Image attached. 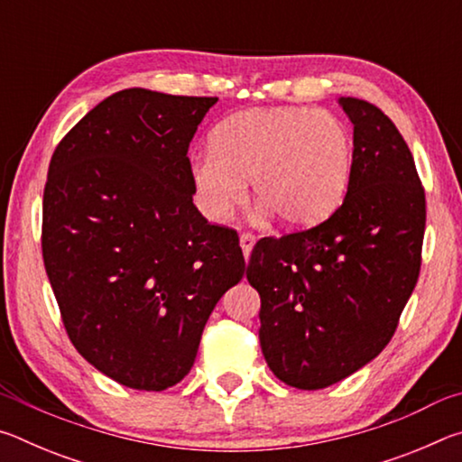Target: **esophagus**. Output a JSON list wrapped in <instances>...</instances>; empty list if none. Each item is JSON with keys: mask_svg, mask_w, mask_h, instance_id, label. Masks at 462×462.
<instances>
[{"mask_svg": "<svg viewBox=\"0 0 462 462\" xmlns=\"http://www.w3.org/2000/svg\"><path fill=\"white\" fill-rule=\"evenodd\" d=\"M254 242H256V238H254L250 232H242V234H240V248H242V254H245L246 261H248L250 253H253Z\"/></svg>", "mask_w": 462, "mask_h": 462, "instance_id": "1", "label": "esophagus"}]
</instances>
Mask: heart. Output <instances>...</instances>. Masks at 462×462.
Segmentation results:
<instances>
[{
  "mask_svg": "<svg viewBox=\"0 0 462 462\" xmlns=\"http://www.w3.org/2000/svg\"><path fill=\"white\" fill-rule=\"evenodd\" d=\"M214 152L193 154L195 199L212 222H224L246 195V181L263 214L289 228L332 214L348 189L353 136L326 109H248L220 124Z\"/></svg>",
  "mask_w": 462,
  "mask_h": 462,
  "instance_id": "b5f03b06",
  "label": "heart"
}]
</instances>
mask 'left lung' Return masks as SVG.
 Returning a JSON list of instances; mask_svg holds the SVG:
<instances>
[{"label": "left lung", "mask_w": 462, "mask_h": 462, "mask_svg": "<svg viewBox=\"0 0 462 462\" xmlns=\"http://www.w3.org/2000/svg\"><path fill=\"white\" fill-rule=\"evenodd\" d=\"M353 122L342 206L316 228L263 238L246 279L261 295V348L275 377L324 389L371 363L418 283L426 195L400 130L379 107L340 97Z\"/></svg>", "instance_id": "left-lung-1"}]
</instances>
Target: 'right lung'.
Listing matches in <instances>:
<instances>
[{
    "mask_svg": "<svg viewBox=\"0 0 462 462\" xmlns=\"http://www.w3.org/2000/svg\"><path fill=\"white\" fill-rule=\"evenodd\" d=\"M216 101L118 91L51 159L46 275L73 346L120 385H177L216 303L245 275L238 234L193 206L187 148Z\"/></svg>",
    "mask_w": 462,
    "mask_h": 462,
    "instance_id": "right-lung-1",
    "label": "right lung"
}]
</instances>
